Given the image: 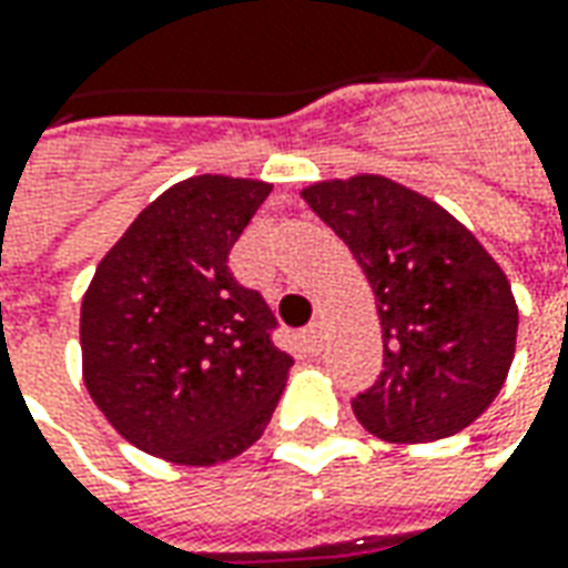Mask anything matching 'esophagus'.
Listing matches in <instances>:
<instances>
[{
	"mask_svg": "<svg viewBox=\"0 0 568 568\" xmlns=\"http://www.w3.org/2000/svg\"><path fill=\"white\" fill-rule=\"evenodd\" d=\"M301 341H304V347L311 353L320 351V344H323V325L311 323L304 332H301Z\"/></svg>",
	"mask_w": 568,
	"mask_h": 568,
	"instance_id": "obj_1",
	"label": "esophagus"
}]
</instances>
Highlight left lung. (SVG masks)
<instances>
[{
  "instance_id": "left-lung-1",
  "label": "left lung",
  "mask_w": 568,
  "mask_h": 568,
  "mask_svg": "<svg viewBox=\"0 0 568 568\" xmlns=\"http://www.w3.org/2000/svg\"><path fill=\"white\" fill-rule=\"evenodd\" d=\"M375 292L384 368L353 412L387 443H434L477 422L517 351V301L462 221L384 174L301 190Z\"/></svg>"
}]
</instances>
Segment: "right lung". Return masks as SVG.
Wrapping results in <instances>:
<instances>
[{"instance_id":"obj_1","label":"right lung","mask_w":568,"mask_h":568,"mask_svg":"<svg viewBox=\"0 0 568 568\" xmlns=\"http://www.w3.org/2000/svg\"><path fill=\"white\" fill-rule=\"evenodd\" d=\"M273 184L196 174L153 200L101 257L82 297V378L132 446L209 467L271 422L295 359L276 316L233 280L230 248Z\"/></svg>"}]
</instances>
